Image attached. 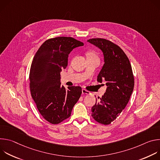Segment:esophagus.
<instances>
[{"label": "esophagus", "instance_id": "34e87169", "mask_svg": "<svg viewBox=\"0 0 160 160\" xmlns=\"http://www.w3.org/2000/svg\"><path fill=\"white\" fill-rule=\"evenodd\" d=\"M82 94H86V95H90V92H89V91L87 90L86 89H82Z\"/></svg>", "mask_w": 160, "mask_h": 160}]
</instances>
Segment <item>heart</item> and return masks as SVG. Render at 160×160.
Segmentation results:
<instances>
[{
    "instance_id": "heart-1",
    "label": "heart",
    "mask_w": 160,
    "mask_h": 160,
    "mask_svg": "<svg viewBox=\"0 0 160 160\" xmlns=\"http://www.w3.org/2000/svg\"><path fill=\"white\" fill-rule=\"evenodd\" d=\"M86 56L87 59H98V57L96 53L93 51H89L86 52ZM99 60V59H98Z\"/></svg>"
}]
</instances>
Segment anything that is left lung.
<instances>
[{
  "instance_id": "obj_1",
  "label": "left lung",
  "mask_w": 160,
  "mask_h": 160,
  "mask_svg": "<svg viewBox=\"0 0 160 160\" xmlns=\"http://www.w3.org/2000/svg\"><path fill=\"white\" fill-rule=\"evenodd\" d=\"M103 52L104 64L98 82H106L107 88L92 108V117L98 123L109 125L126 107L133 92L134 77L130 61L123 51L110 40L96 38L87 40Z\"/></svg>"
}]
</instances>
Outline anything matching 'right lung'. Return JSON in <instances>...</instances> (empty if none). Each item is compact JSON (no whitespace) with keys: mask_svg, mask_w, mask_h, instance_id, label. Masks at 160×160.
<instances>
[{"mask_svg":"<svg viewBox=\"0 0 160 160\" xmlns=\"http://www.w3.org/2000/svg\"><path fill=\"white\" fill-rule=\"evenodd\" d=\"M83 43L70 37L45 41L32 61L29 78L32 97L43 118L58 124L71 116L82 94L79 86L61 85L60 73L68 66V55Z\"/></svg>","mask_w":160,"mask_h":160,"instance_id":"1","label":"right lung"}]
</instances>
